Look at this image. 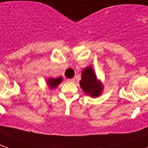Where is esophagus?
I'll return each instance as SVG.
<instances>
[{"mask_svg":"<svg viewBox=\"0 0 148 148\" xmlns=\"http://www.w3.org/2000/svg\"><path fill=\"white\" fill-rule=\"evenodd\" d=\"M67 81H69V82H74V78H71V79H68Z\"/></svg>","mask_w":148,"mask_h":148,"instance_id":"1","label":"esophagus"}]
</instances>
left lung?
<instances>
[{
  "label": "left lung",
  "mask_w": 148,
  "mask_h": 148,
  "mask_svg": "<svg viewBox=\"0 0 148 148\" xmlns=\"http://www.w3.org/2000/svg\"><path fill=\"white\" fill-rule=\"evenodd\" d=\"M80 84L84 91L93 97H98L102 91V85L97 80L91 67H86L83 71Z\"/></svg>",
  "instance_id": "obj_1"
}]
</instances>
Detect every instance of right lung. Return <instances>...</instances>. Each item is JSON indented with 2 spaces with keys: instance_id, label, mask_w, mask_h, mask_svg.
Segmentation results:
<instances>
[{
  "instance_id": "obj_1",
  "label": "right lung",
  "mask_w": 148,
  "mask_h": 148,
  "mask_svg": "<svg viewBox=\"0 0 148 148\" xmlns=\"http://www.w3.org/2000/svg\"><path fill=\"white\" fill-rule=\"evenodd\" d=\"M61 81H62V77H57V78H50L47 81V84H48L50 88L53 89V88H56Z\"/></svg>"
}]
</instances>
